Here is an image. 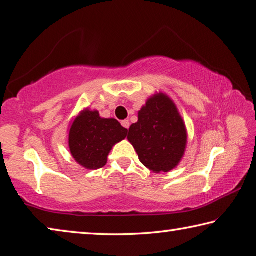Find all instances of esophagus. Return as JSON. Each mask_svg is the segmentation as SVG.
I'll return each instance as SVG.
<instances>
[{
	"instance_id": "esophagus-1",
	"label": "esophagus",
	"mask_w": 256,
	"mask_h": 256,
	"mask_svg": "<svg viewBox=\"0 0 256 256\" xmlns=\"http://www.w3.org/2000/svg\"><path fill=\"white\" fill-rule=\"evenodd\" d=\"M121 124H122V127H124L126 129H128L129 128V121L128 120H124V121H121Z\"/></svg>"
}]
</instances>
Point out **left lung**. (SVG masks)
Segmentation results:
<instances>
[{"mask_svg": "<svg viewBox=\"0 0 256 256\" xmlns=\"http://www.w3.org/2000/svg\"><path fill=\"white\" fill-rule=\"evenodd\" d=\"M127 138L146 168L156 174L169 172L185 154L187 129L174 100L160 92L138 111Z\"/></svg>", "mask_w": 256, "mask_h": 256, "instance_id": "obj_1", "label": "left lung"}]
</instances>
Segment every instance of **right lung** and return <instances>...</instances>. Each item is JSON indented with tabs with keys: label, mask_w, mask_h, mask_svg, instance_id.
<instances>
[{
	"label": "right lung",
	"mask_w": 256,
	"mask_h": 256,
	"mask_svg": "<svg viewBox=\"0 0 256 256\" xmlns=\"http://www.w3.org/2000/svg\"><path fill=\"white\" fill-rule=\"evenodd\" d=\"M69 148L78 164L88 170L106 164L113 146L127 137L128 130L113 118H102L98 111L84 108L69 126Z\"/></svg>",
	"instance_id": "1"
}]
</instances>
